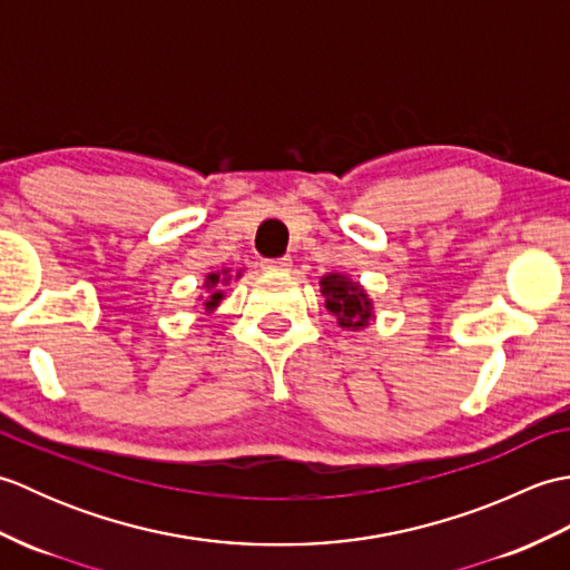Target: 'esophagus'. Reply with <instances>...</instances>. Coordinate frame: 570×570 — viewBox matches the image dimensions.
<instances>
[{"mask_svg":"<svg viewBox=\"0 0 570 570\" xmlns=\"http://www.w3.org/2000/svg\"><path fill=\"white\" fill-rule=\"evenodd\" d=\"M292 269V259L282 257V259H264L262 262V272L266 274H276V272H288Z\"/></svg>","mask_w":570,"mask_h":570,"instance_id":"obj_1","label":"esophagus"}]
</instances>
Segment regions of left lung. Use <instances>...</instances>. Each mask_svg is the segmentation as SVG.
I'll list each match as a JSON object with an SVG mask.
<instances>
[{
  "label": "left lung",
  "mask_w": 570,
  "mask_h": 570,
  "mask_svg": "<svg viewBox=\"0 0 570 570\" xmlns=\"http://www.w3.org/2000/svg\"><path fill=\"white\" fill-rule=\"evenodd\" d=\"M318 286L325 298V308L333 313L341 328L362 331L367 328L370 321H374V304L367 296L365 286L353 282L347 274L328 272L321 276Z\"/></svg>",
  "instance_id": "1"
}]
</instances>
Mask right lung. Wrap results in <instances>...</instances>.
Returning <instances> with one entry per match:
<instances>
[{"mask_svg": "<svg viewBox=\"0 0 570 570\" xmlns=\"http://www.w3.org/2000/svg\"><path fill=\"white\" fill-rule=\"evenodd\" d=\"M245 269H237L233 272L229 266H223V269H215L210 274H205L203 278V288L208 292V296H198V301H203V308L205 313H213L217 306H220V301L225 298V286H229L233 282L242 276Z\"/></svg>", "mask_w": 570, "mask_h": 570, "instance_id": "1", "label": "right lung"}]
</instances>
